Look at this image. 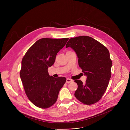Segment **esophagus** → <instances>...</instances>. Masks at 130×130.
Wrapping results in <instances>:
<instances>
[{
    "instance_id": "34e87169",
    "label": "esophagus",
    "mask_w": 130,
    "mask_h": 130,
    "mask_svg": "<svg viewBox=\"0 0 130 130\" xmlns=\"http://www.w3.org/2000/svg\"><path fill=\"white\" fill-rule=\"evenodd\" d=\"M73 81V80H72L71 79H67L66 80V83H71Z\"/></svg>"
}]
</instances>
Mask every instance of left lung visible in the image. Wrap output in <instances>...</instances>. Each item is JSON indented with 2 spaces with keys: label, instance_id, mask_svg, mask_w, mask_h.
Here are the masks:
<instances>
[{
  "label": "left lung",
  "instance_id": "left-lung-1",
  "mask_svg": "<svg viewBox=\"0 0 130 130\" xmlns=\"http://www.w3.org/2000/svg\"><path fill=\"white\" fill-rule=\"evenodd\" d=\"M71 47L77 55L78 63L87 76L85 83L75 80L78 84L75 96L82 103L90 105L100 100L111 77L112 62L109 52L103 45L88 36L71 38L66 47Z\"/></svg>",
  "mask_w": 130,
  "mask_h": 130
}]
</instances>
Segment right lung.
Segmentation results:
<instances>
[{"label": "right lung", "instance_id": "add662e5", "mask_svg": "<svg viewBox=\"0 0 130 130\" xmlns=\"http://www.w3.org/2000/svg\"><path fill=\"white\" fill-rule=\"evenodd\" d=\"M68 39H40L22 59L20 77L25 91L29 100L40 108H47L56 102L60 90L66 82L65 77L50 76L48 68L54 64L57 53Z\"/></svg>", "mask_w": 130, "mask_h": 130}]
</instances>
